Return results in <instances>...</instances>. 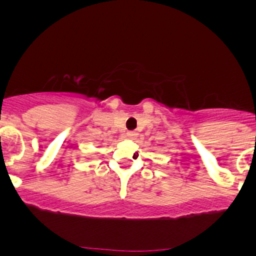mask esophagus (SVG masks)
I'll list each match as a JSON object with an SVG mask.
<instances>
[{
    "instance_id": "obj_1",
    "label": "esophagus",
    "mask_w": 256,
    "mask_h": 256,
    "mask_svg": "<svg viewBox=\"0 0 256 256\" xmlns=\"http://www.w3.org/2000/svg\"><path fill=\"white\" fill-rule=\"evenodd\" d=\"M126 135H128V139H135V138L138 136V132H135V131H128Z\"/></svg>"
}]
</instances>
